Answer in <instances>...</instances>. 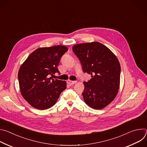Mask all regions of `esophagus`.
Wrapping results in <instances>:
<instances>
[{
  "label": "esophagus",
  "mask_w": 147,
  "mask_h": 147,
  "mask_svg": "<svg viewBox=\"0 0 147 147\" xmlns=\"http://www.w3.org/2000/svg\"><path fill=\"white\" fill-rule=\"evenodd\" d=\"M76 82H77V81H71V80H67V83L70 86L74 85V84H76Z\"/></svg>",
  "instance_id": "obj_1"
}]
</instances>
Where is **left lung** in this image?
<instances>
[{
	"label": "left lung",
	"instance_id": "left-lung-1",
	"mask_svg": "<svg viewBox=\"0 0 147 147\" xmlns=\"http://www.w3.org/2000/svg\"><path fill=\"white\" fill-rule=\"evenodd\" d=\"M73 51L79 59L82 71L91 75L84 82V100L91 108L102 109L107 107L119 92L120 65L116 55L98 42L74 45Z\"/></svg>",
	"mask_w": 147,
	"mask_h": 147
}]
</instances>
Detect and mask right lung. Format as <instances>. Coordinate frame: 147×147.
I'll use <instances>...</instances> for the list:
<instances>
[{
	"mask_svg": "<svg viewBox=\"0 0 147 147\" xmlns=\"http://www.w3.org/2000/svg\"><path fill=\"white\" fill-rule=\"evenodd\" d=\"M68 48L63 45L39 48L32 52L21 65L18 78L21 94L31 106L44 110L56 103L66 88L65 81L52 79L59 73L57 65Z\"/></svg>",
	"mask_w": 147,
	"mask_h": 147,
	"instance_id": "1",
	"label": "right lung"
}]
</instances>
